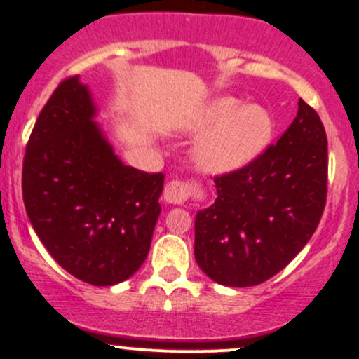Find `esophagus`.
I'll return each instance as SVG.
<instances>
[{"label": "esophagus", "mask_w": 359, "mask_h": 359, "mask_svg": "<svg viewBox=\"0 0 359 359\" xmlns=\"http://www.w3.org/2000/svg\"><path fill=\"white\" fill-rule=\"evenodd\" d=\"M191 193H193V187L189 184L172 180V182L166 184L165 191H163V200L168 205H182L191 196Z\"/></svg>", "instance_id": "34e87169"}]
</instances>
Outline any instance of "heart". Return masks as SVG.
<instances>
[{"instance_id":"b5f03b06","label":"heart","mask_w":359,"mask_h":359,"mask_svg":"<svg viewBox=\"0 0 359 359\" xmlns=\"http://www.w3.org/2000/svg\"><path fill=\"white\" fill-rule=\"evenodd\" d=\"M186 130L201 135L193 147L196 168L206 175H226L266 153L274 135V119L264 107L226 95L198 109Z\"/></svg>"}]
</instances>
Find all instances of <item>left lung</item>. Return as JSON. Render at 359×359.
I'll return each instance as SVG.
<instances>
[{
    "mask_svg": "<svg viewBox=\"0 0 359 359\" xmlns=\"http://www.w3.org/2000/svg\"><path fill=\"white\" fill-rule=\"evenodd\" d=\"M328 142L313 107L299 111L276 146L217 177V198L194 220V257L224 287L264 283L306 247L327 201Z\"/></svg>",
    "mask_w": 359,
    "mask_h": 359,
    "instance_id": "obj_1",
    "label": "left lung"
}]
</instances>
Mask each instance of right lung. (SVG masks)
Wrapping results in <instances>:
<instances>
[{
	"instance_id": "1",
	"label": "right lung",
	"mask_w": 359,
	"mask_h": 359,
	"mask_svg": "<svg viewBox=\"0 0 359 359\" xmlns=\"http://www.w3.org/2000/svg\"><path fill=\"white\" fill-rule=\"evenodd\" d=\"M97 114L79 76L60 83L27 142L22 194L36 234L59 266L85 283L112 287L149 253L165 177L125 165Z\"/></svg>"
}]
</instances>
